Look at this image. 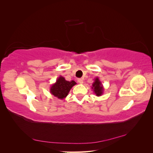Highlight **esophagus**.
<instances>
[{
  "label": "esophagus",
  "instance_id": "34e87169",
  "mask_svg": "<svg viewBox=\"0 0 153 153\" xmlns=\"http://www.w3.org/2000/svg\"><path fill=\"white\" fill-rule=\"evenodd\" d=\"M78 82L80 84H82L83 83H84V81H83V80L82 79V78H78Z\"/></svg>",
  "mask_w": 153,
  "mask_h": 153
}]
</instances>
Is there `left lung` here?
I'll return each instance as SVG.
<instances>
[{"label":"left lung","mask_w":153,"mask_h":153,"mask_svg":"<svg viewBox=\"0 0 153 153\" xmlns=\"http://www.w3.org/2000/svg\"><path fill=\"white\" fill-rule=\"evenodd\" d=\"M94 82L92 84V89L93 90V92L97 96H100L103 94L104 88L101 82L99 79L98 77H96L94 80Z\"/></svg>","instance_id":"1"}]
</instances>
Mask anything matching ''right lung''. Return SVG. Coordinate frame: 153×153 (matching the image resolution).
Returning <instances> with one entry per match:
<instances>
[{
    "instance_id": "1",
    "label": "right lung",
    "mask_w": 153,
    "mask_h": 153,
    "mask_svg": "<svg viewBox=\"0 0 153 153\" xmlns=\"http://www.w3.org/2000/svg\"><path fill=\"white\" fill-rule=\"evenodd\" d=\"M76 84L74 81H67L63 76H60L53 84L50 87V92L58 99L63 100L68 95L71 88Z\"/></svg>"
}]
</instances>
